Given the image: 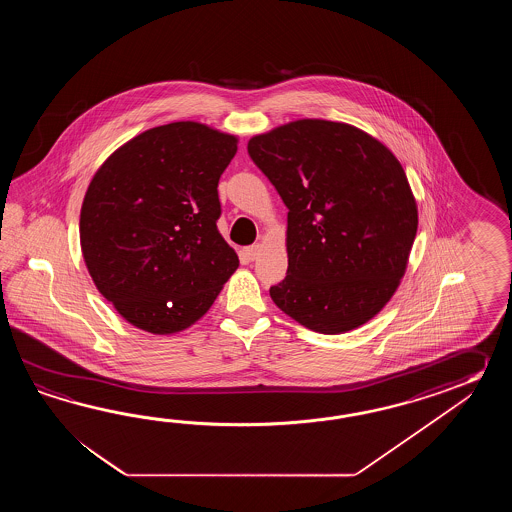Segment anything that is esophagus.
I'll return each mask as SVG.
<instances>
[{"mask_svg":"<svg viewBox=\"0 0 512 512\" xmlns=\"http://www.w3.org/2000/svg\"><path fill=\"white\" fill-rule=\"evenodd\" d=\"M245 258L247 260H256L258 256H260L261 252V245L260 243H254V245H251V247H245Z\"/></svg>","mask_w":512,"mask_h":512,"instance_id":"esophagus-1","label":"esophagus"}]
</instances>
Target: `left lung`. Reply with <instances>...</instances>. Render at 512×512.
Returning a JSON list of instances; mask_svg holds the SVG:
<instances>
[{"mask_svg":"<svg viewBox=\"0 0 512 512\" xmlns=\"http://www.w3.org/2000/svg\"><path fill=\"white\" fill-rule=\"evenodd\" d=\"M247 150L289 208V267L272 302L324 335L366 324L399 287L417 232L401 163L359 128L320 119L256 135Z\"/></svg>","mask_w":512,"mask_h":512,"instance_id":"8db88e82","label":"left lung"}]
</instances>
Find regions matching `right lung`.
<instances>
[{
    "label": "right lung",
    "instance_id": "obj_1",
    "mask_svg": "<svg viewBox=\"0 0 512 512\" xmlns=\"http://www.w3.org/2000/svg\"><path fill=\"white\" fill-rule=\"evenodd\" d=\"M238 139L199 122L144 131L98 168L80 245L100 294L153 335L192 326L240 260L221 238L219 177Z\"/></svg>",
    "mask_w": 512,
    "mask_h": 512
}]
</instances>
